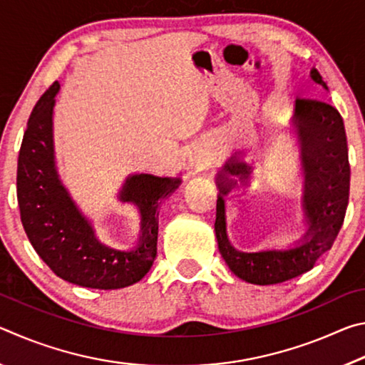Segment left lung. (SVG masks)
<instances>
[{
	"label": "left lung",
	"mask_w": 365,
	"mask_h": 365,
	"mask_svg": "<svg viewBox=\"0 0 365 365\" xmlns=\"http://www.w3.org/2000/svg\"><path fill=\"white\" fill-rule=\"evenodd\" d=\"M311 77L327 88L317 69L311 72ZM293 123L301 141L304 168L302 209L309 224L304 243L285 251L240 252L228 243L222 196L215 206L214 228L220 255L235 275L255 285H275L311 270L317 259L331 248L348 207L351 168L341 114L325 101L296 100ZM227 174L246 180L251 168L230 159L219 175L222 195H227L235 185Z\"/></svg>",
	"instance_id": "8db88e82"
}]
</instances>
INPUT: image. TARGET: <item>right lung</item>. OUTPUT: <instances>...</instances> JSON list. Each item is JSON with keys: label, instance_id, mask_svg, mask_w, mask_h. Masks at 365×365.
Returning a JSON list of instances; mask_svg holds the SVG:
<instances>
[{"label": "right lung", "instance_id": "add662e5", "mask_svg": "<svg viewBox=\"0 0 365 365\" xmlns=\"http://www.w3.org/2000/svg\"><path fill=\"white\" fill-rule=\"evenodd\" d=\"M59 83L41 95L29 117L17 159V201L27 237L59 279L73 285L117 289L140 282L158 255V201L180 180L150 174L127 178L122 201L141 212V238L132 251H117L98 242L93 228L61 185L53 156V106Z\"/></svg>", "mask_w": 365, "mask_h": 365}]
</instances>
